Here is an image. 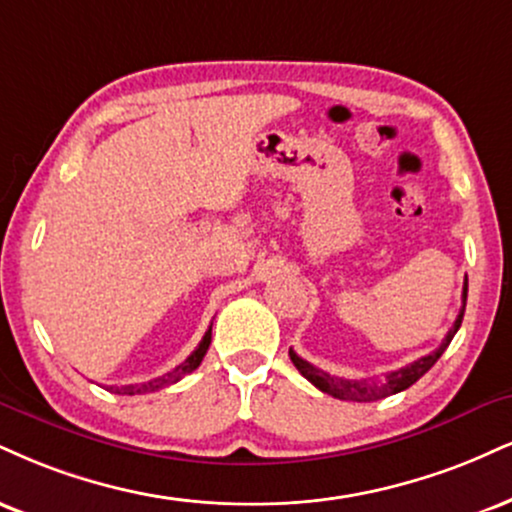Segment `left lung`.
Masks as SVG:
<instances>
[{"instance_id":"8db88e82","label":"left lung","mask_w":512,"mask_h":512,"mask_svg":"<svg viewBox=\"0 0 512 512\" xmlns=\"http://www.w3.org/2000/svg\"><path fill=\"white\" fill-rule=\"evenodd\" d=\"M467 300V279H465V288H463V303ZM463 315H465V307L460 310L458 319H455L453 329L448 331L446 338H443V343L439 348L434 350V353L420 357V360H415L412 365L408 367H400L396 372H386L384 377L379 379H343V377H334V374L324 372V369H317L315 365H310V362L303 360L298 353H293V350H288V355H291V362L295 367H298V372L303 374V377L310 381V384H315L319 391L329 393V396L334 398H341V400H355V403H369V400H381L386 396H393V393H400L405 389H410L412 384H415L417 379L424 377V374L429 372L436 365V360L443 355V350L448 348V343L453 341L455 331L460 329V324H463Z\"/></svg>"}]
</instances>
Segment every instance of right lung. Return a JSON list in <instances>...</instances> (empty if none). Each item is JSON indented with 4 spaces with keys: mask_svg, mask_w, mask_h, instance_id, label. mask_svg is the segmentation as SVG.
Wrapping results in <instances>:
<instances>
[{
    "mask_svg": "<svg viewBox=\"0 0 512 512\" xmlns=\"http://www.w3.org/2000/svg\"><path fill=\"white\" fill-rule=\"evenodd\" d=\"M209 343H212V326H209V329H207V334L202 336L200 346H197V348L193 350V353H190V355L186 357V362H181V365H178L176 369H171V372H166V374H162V377H157V379L143 381V384L109 386V391H114V393H121V396H135V393H152V391H159V389H164V386H171V384H176L178 379H181V377H186V374H190V372H193V369L200 367V362H202V357H205V353H207Z\"/></svg>",
    "mask_w": 512,
    "mask_h": 512,
    "instance_id": "1",
    "label": "right lung"
}]
</instances>
